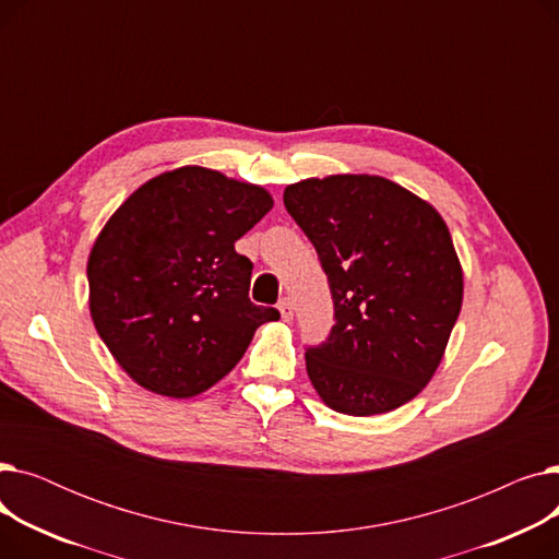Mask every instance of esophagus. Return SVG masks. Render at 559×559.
I'll return each instance as SVG.
<instances>
[{
    "mask_svg": "<svg viewBox=\"0 0 559 559\" xmlns=\"http://www.w3.org/2000/svg\"><path fill=\"white\" fill-rule=\"evenodd\" d=\"M278 312H281V317H283L285 321L295 319V306H292L289 299H281V301H278Z\"/></svg>",
    "mask_w": 559,
    "mask_h": 559,
    "instance_id": "esophagus-1",
    "label": "esophagus"
}]
</instances>
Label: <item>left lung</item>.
Here are the masks:
<instances>
[{
  "instance_id": "1",
  "label": "left lung",
  "mask_w": 559,
  "mask_h": 559,
  "mask_svg": "<svg viewBox=\"0 0 559 559\" xmlns=\"http://www.w3.org/2000/svg\"><path fill=\"white\" fill-rule=\"evenodd\" d=\"M331 285L335 326L306 350L319 399L385 415L435 376L462 308V264L428 201L371 174H331L283 192Z\"/></svg>"
}]
</instances>
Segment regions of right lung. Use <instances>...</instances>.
<instances>
[{
	"instance_id": "obj_1",
	"label": "right lung",
	"mask_w": 559,
	"mask_h": 559,
	"mask_svg": "<svg viewBox=\"0 0 559 559\" xmlns=\"http://www.w3.org/2000/svg\"><path fill=\"white\" fill-rule=\"evenodd\" d=\"M272 194L186 165L142 183L87 258L91 314L135 383L169 399L211 390L238 365L276 308L249 299V258L235 251L272 211Z\"/></svg>"
}]
</instances>
